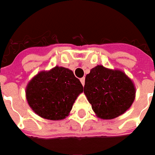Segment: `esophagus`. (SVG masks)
<instances>
[{"mask_svg":"<svg viewBox=\"0 0 155 155\" xmlns=\"http://www.w3.org/2000/svg\"><path fill=\"white\" fill-rule=\"evenodd\" d=\"M80 82H81V84H82L84 85V83H85L84 78H80Z\"/></svg>","mask_w":155,"mask_h":155,"instance_id":"obj_1","label":"esophagus"}]
</instances>
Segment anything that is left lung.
Instances as JSON below:
<instances>
[{
	"instance_id": "left-lung-1",
	"label": "left lung",
	"mask_w": 155,
	"mask_h": 155,
	"mask_svg": "<svg viewBox=\"0 0 155 155\" xmlns=\"http://www.w3.org/2000/svg\"><path fill=\"white\" fill-rule=\"evenodd\" d=\"M84 93L99 119H113L131 107L136 87L123 71L98 65L85 77Z\"/></svg>"
}]
</instances>
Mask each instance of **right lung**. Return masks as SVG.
Instances as JSON below:
<instances>
[{"instance_id": "1", "label": "right lung", "mask_w": 155, "mask_h": 155, "mask_svg": "<svg viewBox=\"0 0 155 155\" xmlns=\"http://www.w3.org/2000/svg\"><path fill=\"white\" fill-rule=\"evenodd\" d=\"M84 87L73 71L56 65L34 76L25 88L28 104L38 116L49 120L65 119Z\"/></svg>"}]
</instances>
